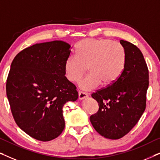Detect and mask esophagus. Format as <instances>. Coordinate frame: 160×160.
I'll use <instances>...</instances> for the list:
<instances>
[{"mask_svg": "<svg viewBox=\"0 0 160 160\" xmlns=\"http://www.w3.org/2000/svg\"><path fill=\"white\" fill-rule=\"evenodd\" d=\"M88 97V95H87V93L85 92H78V99L79 100H83V99H85V98H87Z\"/></svg>", "mask_w": 160, "mask_h": 160, "instance_id": "1", "label": "esophagus"}]
</instances>
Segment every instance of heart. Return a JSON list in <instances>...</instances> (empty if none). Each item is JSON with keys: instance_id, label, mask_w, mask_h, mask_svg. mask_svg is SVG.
<instances>
[{"instance_id": "b5f03b06", "label": "heart", "mask_w": 160, "mask_h": 160, "mask_svg": "<svg viewBox=\"0 0 160 160\" xmlns=\"http://www.w3.org/2000/svg\"><path fill=\"white\" fill-rule=\"evenodd\" d=\"M127 60L126 49L121 43L110 39H84L76 46V56L65 60V76L71 82H78L87 71L89 73L79 82L84 90L101 84L108 86L117 80Z\"/></svg>"}]
</instances>
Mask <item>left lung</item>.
<instances>
[{
    "label": "left lung",
    "instance_id": "left-lung-1",
    "mask_svg": "<svg viewBox=\"0 0 160 160\" xmlns=\"http://www.w3.org/2000/svg\"><path fill=\"white\" fill-rule=\"evenodd\" d=\"M120 43L127 52L123 71L113 84L92 94L99 110L89 118L100 135L113 140L128 134L139 121L148 87V69L141 50L127 41Z\"/></svg>",
    "mask_w": 160,
    "mask_h": 160
}]
</instances>
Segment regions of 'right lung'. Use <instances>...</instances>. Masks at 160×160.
Masks as SVG:
<instances>
[{"label": "right lung", "instance_id": "right-lung-1", "mask_svg": "<svg viewBox=\"0 0 160 160\" xmlns=\"http://www.w3.org/2000/svg\"><path fill=\"white\" fill-rule=\"evenodd\" d=\"M71 46L62 41L36 43L13 60L6 95L15 122L30 137L52 141L65 128L62 108L78 97L65 77L64 65Z\"/></svg>", "mask_w": 160, "mask_h": 160}]
</instances>
